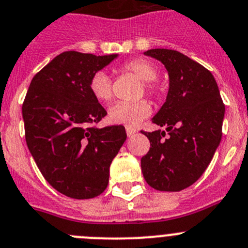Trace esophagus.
Instances as JSON below:
<instances>
[{"label": "esophagus", "mask_w": 248, "mask_h": 248, "mask_svg": "<svg viewBox=\"0 0 248 248\" xmlns=\"http://www.w3.org/2000/svg\"><path fill=\"white\" fill-rule=\"evenodd\" d=\"M126 133L128 137H132V136L136 135V129L133 127H126Z\"/></svg>", "instance_id": "1"}]
</instances>
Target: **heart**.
<instances>
[{
    "label": "heart",
    "mask_w": 248,
    "mask_h": 248,
    "mask_svg": "<svg viewBox=\"0 0 248 248\" xmlns=\"http://www.w3.org/2000/svg\"><path fill=\"white\" fill-rule=\"evenodd\" d=\"M120 72L129 73L142 80L140 96L144 93L149 98L158 99L161 94V87L156 82L158 68L153 62L145 59H135L127 61L119 68ZM89 90L93 98L99 103H108L112 100V83L105 72L99 71L92 76L89 80ZM149 103L138 100L136 103H116L108 108V120L112 124L135 127L150 115Z\"/></svg>",
    "instance_id": "1"
}]
</instances>
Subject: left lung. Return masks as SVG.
<instances>
[{"label":"left lung","mask_w":248,"mask_h":248,"mask_svg":"<svg viewBox=\"0 0 248 248\" xmlns=\"http://www.w3.org/2000/svg\"><path fill=\"white\" fill-rule=\"evenodd\" d=\"M144 55L168 69L169 92L152 119L166 131H142L150 142L140 160L143 176L158 191H181L197 181L212 161L223 135L225 105L213 75L198 62L168 48H152Z\"/></svg>","instance_id":"1"}]
</instances>
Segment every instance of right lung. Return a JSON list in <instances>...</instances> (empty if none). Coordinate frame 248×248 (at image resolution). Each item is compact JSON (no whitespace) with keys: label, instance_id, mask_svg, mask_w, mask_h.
Here are the masks:
<instances>
[{"label":"right lung","instance_id":"add662e5","mask_svg":"<svg viewBox=\"0 0 248 248\" xmlns=\"http://www.w3.org/2000/svg\"><path fill=\"white\" fill-rule=\"evenodd\" d=\"M116 57L64 51L34 76L25 95L29 152L46 181L67 197L103 193L111 161L127 138L124 126H94L108 112L89 90L92 76Z\"/></svg>","mask_w":248,"mask_h":248}]
</instances>
